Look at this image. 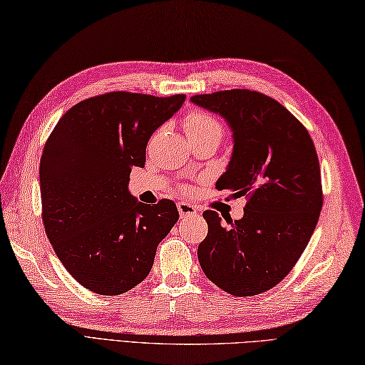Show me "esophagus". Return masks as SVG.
Instances as JSON below:
<instances>
[{
  "instance_id": "esophagus-1",
  "label": "esophagus",
  "mask_w": 365,
  "mask_h": 365,
  "mask_svg": "<svg viewBox=\"0 0 365 365\" xmlns=\"http://www.w3.org/2000/svg\"><path fill=\"white\" fill-rule=\"evenodd\" d=\"M178 211H180V215L182 219H189V217H195L198 214L197 212V207L193 205H189L185 202H180L178 203Z\"/></svg>"
}]
</instances>
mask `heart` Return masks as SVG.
Segmentation results:
<instances>
[{
	"mask_svg": "<svg viewBox=\"0 0 365 365\" xmlns=\"http://www.w3.org/2000/svg\"><path fill=\"white\" fill-rule=\"evenodd\" d=\"M185 133L192 138H215L222 140L224 137V125L214 115L202 110H193L184 121Z\"/></svg>",
	"mask_w": 365,
	"mask_h": 365,
	"instance_id": "b5f03b06",
	"label": "heart"
}]
</instances>
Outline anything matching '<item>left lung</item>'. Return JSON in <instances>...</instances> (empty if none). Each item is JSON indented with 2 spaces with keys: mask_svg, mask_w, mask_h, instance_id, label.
<instances>
[{
  "mask_svg": "<svg viewBox=\"0 0 365 365\" xmlns=\"http://www.w3.org/2000/svg\"><path fill=\"white\" fill-rule=\"evenodd\" d=\"M197 106L225 118L235 148L215 189L245 197L244 217L207 210V236L198 245L205 276L237 296L264 293L284 280L307 247L323 207L314 140L276 99L250 89L197 94Z\"/></svg>",
  "mask_w": 365,
  "mask_h": 365,
  "instance_id": "obj_1",
  "label": "left lung"
}]
</instances>
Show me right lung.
I'll use <instances>...</instances> for the list:
<instances>
[{
	"instance_id": "obj_1",
	"label": "right lung",
	"mask_w": 365,
	"mask_h": 365,
	"mask_svg": "<svg viewBox=\"0 0 365 365\" xmlns=\"http://www.w3.org/2000/svg\"><path fill=\"white\" fill-rule=\"evenodd\" d=\"M184 101L185 94L94 96L66 111L43 146V228L59 262L89 292L118 296L143 282L180 219L172 200L140 203L128 184L132 168L145 167L153 132Z\"/></svg>"
}]
</instances>
